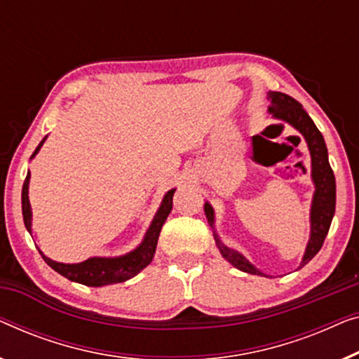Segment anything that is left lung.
<instances>
[{"label": "left lung", "instance_id": "left-lung-1", "mask_svg": "<svg viewBox=\"0 0 359 359\" xmlns=\"http://www.w3.org/2000/svg\"><path fill=\"white\" fill-rule=\"evenodd\" d=\"M269 113H272L273 118L283 119L285 123L292 124L294 129H298L301 136L308 142V149L311 154V165H313V183L316 186L314 197H313V205H311V236L309 243L306 246V252L303 261L299 264V269L304 267L316 254L320 251L322 244L329 233L332 218L335 214V176L334 171L330 168L329 163V155H327V147L324 142V137L308 113L304 111L303 105L299 102H296L293 97L287 95L282 92H269ZM204 212L209 225L214 228L215 215L214 209L209 202H205ZM214 238L217 243L218 251L233 267L243 270L246 273L252 275H266L261 270H257L248 261L246 257L240 254L235 249L225 246L218 238L215 228H214Z\"/></svg>", "mask_w": 359, "mask_h": 359}]
</instances>
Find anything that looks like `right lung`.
I'll return each instance as SVG.
<instances>
[{
    "label": "right lung",
    "mask_w": 359,
    "mask_h": 359,
    "mask_svg": "<svg viewBox=\"0 0 359 359\" xmlns=\"http://www.w3.org/2000/svg\"><path fill=\"white\" fill-rule=\"evenodd\" d=\"M45 139L39 144V147L35 149V152L30 158H34L35 155H37L40 147L45 142ZM29 181L30 173L25 176L22 186V215L25 228H27L30 233L32 231V209H30L29 202ZM175 191L176 189H170L167 194H165L162 204H160V209L157 210V214H155L152 223H150L142 243L139 244L134 251L119 257H90L79 264H61L51 261L50 257H46L45 254L40 251L41 257H43L45 262L48 264L51 269L56 270L60 275H63V277L71 280V282L87 285V287H103V285L126 282V280L133 278L134 275H137L142 269H145L150 262H152L155 249H157L160 230H162L165 220H167L171 209H173Z\"/></svg>",
    "instance_id": "1"
}]
</instances>
